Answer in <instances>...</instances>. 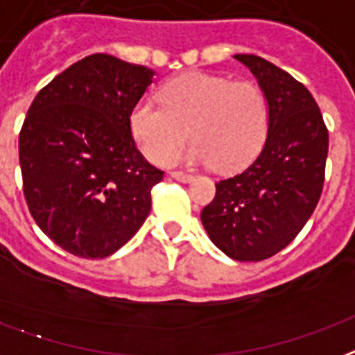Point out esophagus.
I'll use <instances>...</instances> for the list:
<instances>
[{
    "label": "esophagus",
    "instance_id": "obj_1",
    "mask_svg": "<svg viewBox=\"0 0 355 355\" xmlns=\"http://www.w3.org/2000/svg\"><path fill=\"white\" fill-rule=\"evenodd\" d=\"M171 178H175L178 182H191L193 180V175H188V173H180V171H175V173H171Z\"/></svg>",
    "mask_w": 355,
    "mask_h": 355
}]
</instances>
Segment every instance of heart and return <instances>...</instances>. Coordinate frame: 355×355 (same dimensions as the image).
Here are the masks:
<instances>
[{
    "mask_svg": "<svg viewBox=\"0 0 355 355\" xmlns=\"http://www.w3.org/2000/svg\"><path fill=\"white\" fill-rule=\"evenodd\" d=\"M159 99L162 105L139 99L128 118L133 143L156 164H165L190 132L194 141L171 164L214 162L220 171H237L258 156L267 139L269 107L256 84L193 71L165 83Z\"/></svg>",
    "mask_w": 355,
    "mask_h": 355,
    "instance_id": "heart-1",
    "label": "heart"
}]
</instances>
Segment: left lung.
Masks as SVG:
<instances>
[{
	"label": "left lung",
	"instance_id": "obj_1",
	"mask_svg": "<svg viewBox=\"0 0 355 355\" xmlns=\"http://www.w3.org/2000/svg\"><path fill=\"white\" fill-rule=\"evenodd\" d=\"M258 80L269 107L259 156L239 175L216 182L201 211L209 237L237 261H261L297 237L324 188L329 135L303 84L254 54H235Z\"/></svg>",
	"mask_w": 355,
	"mask_h": 355
}]
</instances>
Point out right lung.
<instances>
[{
	"instance_id": "right-lung-1",
	"label": "right lung",
	"mask_w": 355,
	"mask_h": 355,
	"mask_svg": "<svg viewBox=\"0 0 355 355\" xmlns=\"http://www.w3.org/2000/svg\"><path fill=\"white\" fill-rule=\"evenodd\" d=\"M154 75L92 54L52 78L24 120V198L44 235L73 256H111L150 212V190L164 171L137 150L128 118Z\"/></svg>"
}]
</instances>
